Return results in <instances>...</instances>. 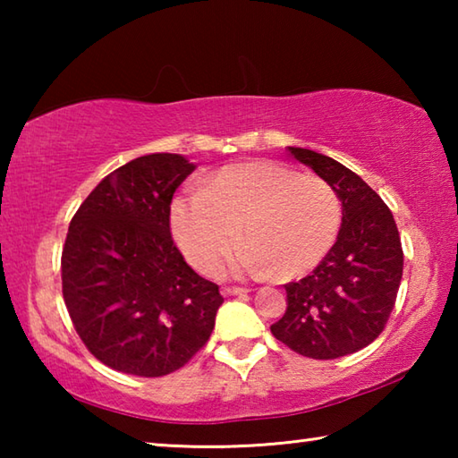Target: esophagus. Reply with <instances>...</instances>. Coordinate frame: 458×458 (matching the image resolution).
Returning a JSON list of instances; mask_svg holds the SVG:
<instances>
[{
    "label": "esophagus",
    "mask_w": 458,
    "mask_h": 458,
    "mask_svg": "<svg viewBox=\"0 0 458 458\" xmlns=\"http://www.w3.org/2000/svg\"><path fill=\"white\" fill-rule=\"evenodd\" d=\"M248 291L242 289V286H222V294L224 297H242V294H246Z\"/></svg>",
    "instance_id": "obj_1"
}]
</instances>
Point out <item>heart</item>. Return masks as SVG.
Listing matches in <instances>:
<instances>
[{
	"mask_svg": "<svg viewBox=\"0 0 458 458\" xmlns=\"http://www.w3.org/2000/svg\"><path fill=\"white\" fill-rule=\"evenodd\" d=\"M172 232L183 257L199 273L216 275L238 244V268L265 276L297 278L331 252L344 208L319 177H303L275 161L222 167L201 191L175 198Z\"/></svg>",
	"mask_w": 458,
	"mask_h": 458,
	"instance_id": "b5f03b06",
	"label": "heart"
}]
</instances>
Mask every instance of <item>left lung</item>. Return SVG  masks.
<instances>
[{"label": "left lung", "mask_w": 458, "mask_h": 458, "mask_svg": "<svg viewBox=\"0 0 458 458\" xmlns=\"http://www.w3.org/2000/svg\"><path fill=\"white\" fill-rule=\"evenodd\" d=\"M301 164L337 191L339 236L311 275L284 284L286 311L273 335L305 358L335 360L363 350L384 331L404 268L400 234L382 198L352 169L303 147Z\"/></svg>", "instance_id": "obj_1"}]
</instances>
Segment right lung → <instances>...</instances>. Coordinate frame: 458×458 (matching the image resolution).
Returning <instances> with one entry per match:
<instances>
[{
	"label": "right lung",
	"mask_w": 458,
	"mask_h": 458,
	"mask_svg": "<svg viewBox=\"0 0 458 458\" xmlns=\"http://www.w3.org/2000/svg\"><path fill=\"white\" fill-rule=\"evenodd\" d=\"M193 169L177 153L129 161L89 193L68 228V315L89 352L123 374L159 377L185 366L210 339L224 303L169 232L172 198Z\"/></svg>",
	"instance_id": "right-lung-1"
}]
</instances>
